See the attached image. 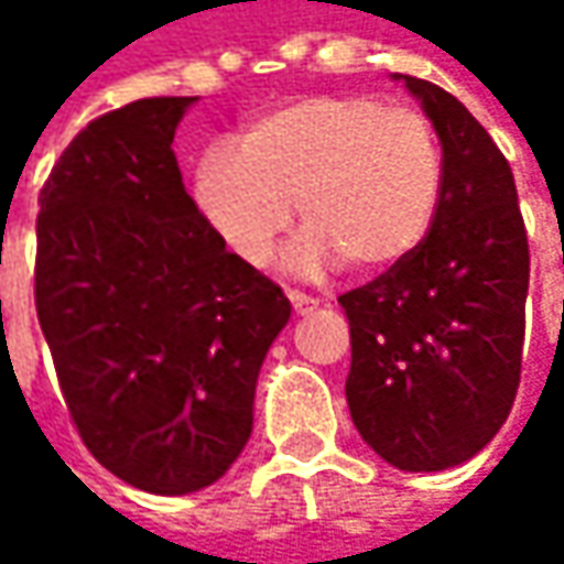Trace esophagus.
<instances>
[{"label":"esophagus","instance_id":"esophagus-1","mask_svg":"<svg viewBox=\"0 0 564 564\" xmlns=\"http://www.w3.org/2000/svg\"><path fill=\"white\" fill-rule=\"evenodd\" d=\"M286 300H290V306L303 316V313H313L316 306H319V300L316 296H310V293H300V290H286Z\"/></svg>","mask_w":564,"mask_h":564}]
</instances>
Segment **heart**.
<instances>
[{
  "label": "heart",
  "mask_w": 564,
  "mask_h": 564,
  "mask_svg": "<svg viewBox=\"0 0 564 564\" xmlns=\"http://www.w3.org/2000/svg\"><path fill=\"white\" fill-rule=\"evenodd\" d=\"M444 182L434 123L369 94H316L258 117L238 150L202 156L192 198L218 241L264 268L293 225H310L286 268L303 278L343 261L386 274L427 238Z\"/></svg>",
  "instance_id": "heart-1"
}]
</instances>
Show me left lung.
I'll return each mask as SVG.
<instances>
[{"label":"left lung","instance_id":"8db88e82","mask_svg":"<svg viewBox=\"0 0 564 564\" xmlns=\"http://www.w3.org/2000/svg\"><path fill=\"white\" fill-rule=\"evenodd\" d=\"M441 140L444 182L421 248L339 296L352 366L346 401L362 441L398 470L480 454L516 401L529 241L507 156L444 87L398 74Z\"/></svg>","mask_w":564,"mask_h":564}]
</instances>
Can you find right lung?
I'll use <instances>...</instances> for the list:
<instances>
[{
  "label": "right lung",
  "instance_id": "obj_1",
  "mask_svg": "<svg viewBox=\"0 0 564 564\" xmlns=\"http://www.w3.org/2000/svg\"><path fill=\"white\" fill-rule=\"evenodd\" d=\"M195 97L90 120L39 202L35 310L87 451L123 484L182 497L245 451L261 362L290 300L198 215L172 153Z\"/></svg>",
  "mask_w": 564,
  "mask_h": 564
}]
</instances>
